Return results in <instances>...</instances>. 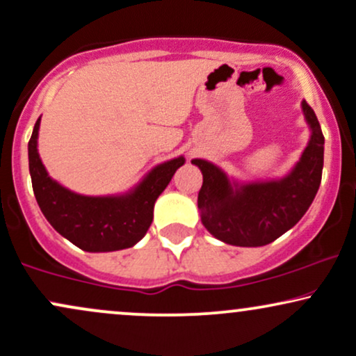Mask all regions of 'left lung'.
Segmentation results:
<instances>
[{
    "label": "left lung",
    "mask_w": 356,
    "mask_h": 356,
    "mask_svg": "<svg viewBox=\"0 0 356 356\" xmlns=\"http://www.w3.org/2000/svg\"><path fill=\"white\" fill-rule=\"evenodd\" d=\"M301 110L309 140L283 177L243 182L206 159L191 161L202 172L197 197L201 220L216 239L241 248L266 246L291 229L312 206L321 182L325 137L306 100Z\"/></svg>",
    "instance_id": "left-lung-1"
}]
</instances>
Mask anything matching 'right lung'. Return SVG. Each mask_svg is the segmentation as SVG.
Returning <instances> with one entry per match:
<instances>
[{"mask_svg":"<svg viewBox=\"0 0 356 356\" xmlns=\"http://www.w3.org/2000/svg\"><path fill=\"white\" fill-rule=\"evenodd\" d=\"M40 120L28 142V162L36 202L53 229L87 252L132 248L145 236L154 219V204L186 159L182 155L155 165L129 192L83 195L48 175L38 154Z\"/></svg>","mask_w":356,"mask_h":356,"instance_id":"obj_1","label":"right lung"}]
</instances>
